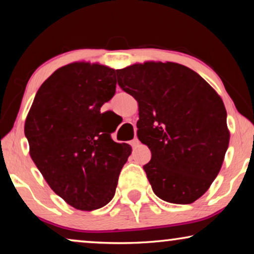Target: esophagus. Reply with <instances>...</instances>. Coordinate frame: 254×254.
Returning a JSON list of instances; mask_svg holds the SVG:
<instances>
[{"instance_id":"obj_1","label":"esophagus","mask_w":254,"mask_h":254,"mask_svg":"<svg viewBox=\"0 0 254 254\" xmlns=\"http://www.w3.org/2000/svg\"><path fill=\"white\" fill-rule=\"evenodd\" d=\"M130 144L133 148H136V147H138V144H140V141H138L137 138H134V140L130 141Z\"/></svg>"}]
</instances>
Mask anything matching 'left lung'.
Here are the masks:
<instances>
[{"instance_id": "left-lung-1", "label": "left lung", "mask_w": 254, "mask_h": 254, "mask_svg": "<svg viewBox=\"0 0 254 254\" xmlns=\"http://www.w3.org/2000/svg\"><path fill=\"white\" fill-rule=\"evenodd\" d=\"M118 84L137 100V137L151 159L143 166L159 199L189 204L207 192L223 164L230 133L218 93L175 62L118 69Z\"/></svg>"}]
</instances>
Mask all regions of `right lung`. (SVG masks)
<instances>
[{"mask_svg":"<svg viewBox=\"0 0 254 254\" xmlns=\"http://www.w3.org/2000/svg\"><path fill=\"white\" fill-rule=\"evenodd\" d=\"M116 69L72 62L55 70L38 90L24 133L30 156L48 185L79 210H95L113 199L131 148L117 143V126L100 107L116 93Z\"/></svg>","mask_w":254,"mask_h":254,"instance_id":"right-lung-1","label":"right lung"}]
</instances>
